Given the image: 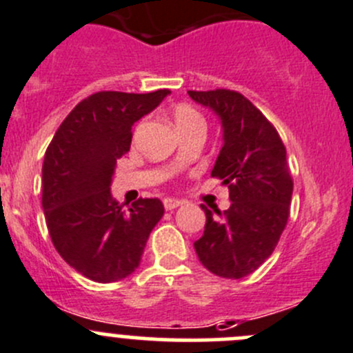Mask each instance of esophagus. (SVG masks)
Returning <instances> with one entry per match:
<instances>
[{"label":"esophagus","mask_w":353,"mask_h":353,"mask_svg":"<svg viewBox=\"0 0 353 353\" xmlns=\"http://www.w3.org/2000/svg\"><path fill=\"white\" fill-rule=\"evenodd\" d=\"M181 205L179 200H176V198H165L163 200V207H165V210H174V208H177Z\"/></svg>","instance_id":"obj_1"}]
</instances>
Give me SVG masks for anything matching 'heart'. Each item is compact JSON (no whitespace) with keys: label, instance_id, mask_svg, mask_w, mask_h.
Returning a JSON list of instances; mask_svg holds the SVG:
<instances>
[{"label":"heart","instance_id":"1","mask_svg":"<svg viewBox=\"0 0 353 353\" xmlns=\"http://www.w3.org/2000/svg\"><path fill=\"white\" fill-rule=\"evenodd\" d=\"M174 122H176L177 131H179V129L188 128V125L203 124L201 115L198 114L191 105H186V103H181L174 108Z\"/></svg>","mask_w":353,"mask_h":353}]
</instances>
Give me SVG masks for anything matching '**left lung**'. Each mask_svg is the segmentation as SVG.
I'll list each match as a JSON object with an SVG mask.
<instances>
[{
  "label": "left lung",
  "instance_id": "obj_1",
  "mask_svg": "<svg viewBox=\"0 0 353 353\" xmlns=\"http://www.w3.org/2000/svg\"><path fill=\"white\" fill-rule=\"evenodd\" d=\"M221 121L222 148L212 176L229 188L231 207L212 214L194 250L212 274L241 279L271 256L286 228L293 181L278 131L243 94L229 90L188 91Z\"/></svg>",
  "mask_w": 353,
  "mask_h": 353
}]
</instances>
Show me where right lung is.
<instances>
[{
    "label": "right lung",
    "mask_w": 353,
    "mask_h": 353,
    "mask_svg": "<svg viewBox=\"0 0 353 353\" xmlns=\"http://www.w3.org/2000/svg\"><path fill=\"white\" fill-rule=\"evenodd\" d=\"M169 90L146 94L101 91L82 100L54 132L43 162V210L61 259L91 281L115 283L139 268L163 215L159 198L119 207L110 184L131 148L132 125L155 110Z\"/></svg>",
    "instance_id": "1"
}]
</instances>
